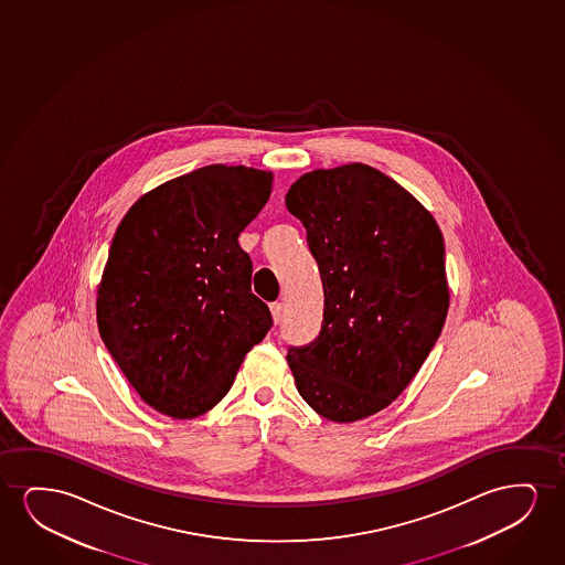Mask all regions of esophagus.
<instances>
[{
    "label": "esophagus",
    "instance_id": "obj_1",
    "mask_svg": "<svg viewBox=\"0 0 565 565\" xmlns=\"http://www.w3.org/2000/svg\"><path fill=\"white\" fill-rule=\"evenodd\" d=\"M270 310L274 322L279 324V322H281V318H284V305H281V302H271Z\"/></svg>",
    "mask_w": 565,
    "mask_h": 565
}]
</instances>
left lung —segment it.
Segmentation results:
<instances>
[{
	"mask_svg": "<svg viewBox=\"0 0 565 565\" xmlns=\"http://www.w3.org/2000/svg\"><path fill=\"white\" fill-rule=\"evenodd\" d=\"M286 206L324 287L320 335L287 353L297 392L333 423L371 417L409 386L448 317L440 227L407 189L359 162L305 173Z\"/></svg>",
	"mask_w": 565,
	"mask_h": 565,
	"instance_id": "8db88e82",
	"label": "left lung"
}]
</instances>
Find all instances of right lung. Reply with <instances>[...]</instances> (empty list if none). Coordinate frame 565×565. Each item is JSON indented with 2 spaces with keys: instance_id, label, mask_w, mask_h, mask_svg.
I'll list each match as a JSON object with an SVG mask.
<instances>
[{
  "instance_id": "right-lung-1",
  "label": "right lung",
  "mask_w": 565,
  "mask_h": 565,
  "mask_svg": "<svg viewBox=\"0 0 565 565\" xmlns=\"http://www.w3.org/2000/svg\"><path fill=\"white\" fill-rule=\"evenodd\" d=\"M271 181V171L212 163L142 194L117 225L96 322L125 379L166 417H201L222 402L270 330L237 237Z\"/></svg>"
}]
</instances>
